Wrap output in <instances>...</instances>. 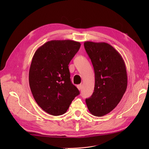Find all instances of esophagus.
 Here are the masks:
<instances>
[{
    "label": "esophagus",
    "mask_w": 149,
    "mask_h": 149,
    "mask_svg": "<svg viewBox=\"0 0 149 149\" xmlns=\"http://www.w3.org/2000/svg\"><path fill=\"white\" fill-rule=\"evenodd\" d=\"M77 87L78 89H79V90H81V88H82V85H81V84H78Z\"/></svg>",
    "instance_id": "1"
}]
</instances>
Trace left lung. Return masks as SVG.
I'll return each mask as SVG.
<instances>
[{"instance_id":"1","label":"left lung","mask_w":149,"mask_h":149,"mask_svg":"<svg viewBox=\"0 0 149 149\" xmlns=\"http://www.w3.org/2000/svg\"><path fill=\"white\" fill-rule=\"evenodd\" d=\"M95 72L94 92L86 99L89 112L103 116L118 105L127 86L126 65L120 54L104 42H85Z\"/></svg>"}]
</instances>
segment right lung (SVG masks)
I'll list each match as a JSON object with an SVG mask.
<instances>
[{
  "instance_id": "obj_1",
  "label": "right lung",
  "mask_w": 149,
  "mask_h": 149,
  "mask_svg": "<svg viewBox=\"0 0 149 149\" xmlns=\"http://www.w3.org/2000/svg\"><path fill=\"white\" fill-rule=\"evenodd\" d=\"M80 46L74 40H51L34 55L29 72L30 89L37 104L49 114H64L80 94L70 81L68 65Z\"/></svg>"
}]
</instances>
